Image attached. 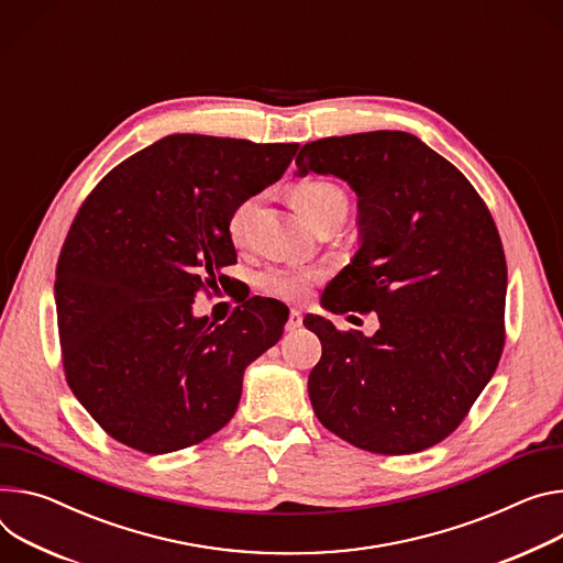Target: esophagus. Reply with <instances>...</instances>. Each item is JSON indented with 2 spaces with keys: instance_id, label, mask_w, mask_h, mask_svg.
Wrapping results in <instances>:
<instances>
[{
  "instance_id": "34e87169",
  "label": "esophagus",
  "mask_w": 563,
  "mask_h": 563,
  "mask_svg": "<svg viewBox=\"0 0 563 563\" xmlns=\"http://www.w3.org/2000/svg\"><path fill=\"white\" fill-rule=\"evenodd\" d=\"M300 325H302V314H300L298 310H289V317H287L285 330H287V332H296Z\"/></svg>"
}]
</instances>
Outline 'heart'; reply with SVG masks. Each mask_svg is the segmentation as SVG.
Returning <instances> with one entry per match:
<instances>
[{
	"label": "heart",
	"instance_id": "obj_1",
	"mask_svg": "<svg viewBox=\"0 0 563 563\" xmlns=\"http://www.w3.org/2000/svg\"><path fill=\"white\" fill-rule=\"evenodd\" d=\"M291 207L314 227L328 218H345L347 213V195L345 190L328 179H305L291 186L289 190ZM255 209V197L240 201L229 218V238L240 244L246 233L249 218ZM321 278L314 269H269L258 276V287L280 300H302L308 296L312 283Z\"/></svg>",
	"mask_w": 563,
	"mask_h": 563
}]
</instances>
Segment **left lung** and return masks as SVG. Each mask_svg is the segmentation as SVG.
Returning a JSON list of instances; mask_svg holds the SVG:
<instances>
[{"label":"left lung","instance_id":"1","mask_svg":"<svg viewBox=\"0 0 563 563\" xmlns=\"http://www.w3.org/2000/svg\"><path fill=\"white\" fill-rule=\"evenodd\" d=\"M296 166L360 197L362 246L323 308L379 317L373 336L302 321L323 345L308 379L314 413L364 451H424L467 418L503 354L507 265L494 218L470 179L408 132L319 139Z\"/></svg>","mask_w":563,"mask_h":563}]
</instances>
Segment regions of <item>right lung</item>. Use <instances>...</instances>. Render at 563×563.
<instances>
[{
	"mask_svg": "<svg viewBox=\"0 0 563 563\" xmlns=\"http://www.w3.org/2000/svg\"><path fill=\"white\" fill-rule=\"evenodd\" d=\"M298 143L173 134L110 170L78 209L56 269L71 393L114 440L170 453L235 413L244 368L283 336L285 314L249 298L216 325L197 291L238 261L229 218L278 181Z\"/></svg>",
	"mask_w": 563,
	"mask_h": 563,
	"instance_id": "1",
	"label": "right lung"
}]
</instances>
